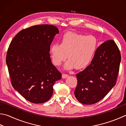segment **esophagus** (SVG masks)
I'll return each instance as SVG.
<instances>
[{"instance_id": "obj_1", "label": "esophagus", "mask_w": 126, "mask_h": 126, "mask_svg": "<svg viewBox=\"0 0 126 126\" xmlns=\"http://www.w3.org/2000/svg\"><path fill=\"white\" fill-rule=\"evenodd\" d=\"M68 77V74H62V78H67Z\"/></svg>"}]
</instances>
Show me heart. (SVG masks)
<instances>
[{
  "instance_id": "b5f03b06",
  "label": "heart",
  "mask_w": 126,
  "mask_h": 126,
  "mask_svg": "<svg viewBox=\"0 0 126 126\" xmlns=\"http://www.w3.org/2000/svg\"><path fill=\"white\" fill-rule=\"evenodd\" d=\"M60 43L51 46L50 53L56 65H60L68 56L69 60L64 65L67 70L85 67L92 60L97 47V41L94 36H86L73 32L65 33Z\"/></svg>"
}]
</instances>
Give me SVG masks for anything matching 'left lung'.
<instances>
[{"label":"left lung","mask_w":126,"mask_h":126,"mask_svg":"<svg viewBox=\"0 0 126 126\" xmlns=\"http://www.w3.org/2000/svg\"><path fill=\"white\" fill-rule=\"evenodd\" d=\"M121 60L120 51L113 40H108L96 51L91 64L76 74L74 95L81 104L99 102L116 85Z\"/></svg>","instance_id":"obj_1"}]
</instances>
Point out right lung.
I'll list each match as a JSON object with an SVG mask.
<instances>
[{
	"label": "right lung",
	"mask_w": 126,
	"mask_h": 126,
	"mask_svg": "<svg viewBox=\"0 0 126 126\" xmlns=\"http://www.w3.org/2000/svg\"><path fill=\"white\" fill-rule=\"evenodd\" d=\"M58 33L53 25H35L20 31L9 45L6 63L11 84L32 103L49 100L53 85L62 78L49 54L50 46Z\"/></svg>",
	"instance_id": "obj_1"
}]
</instances>
